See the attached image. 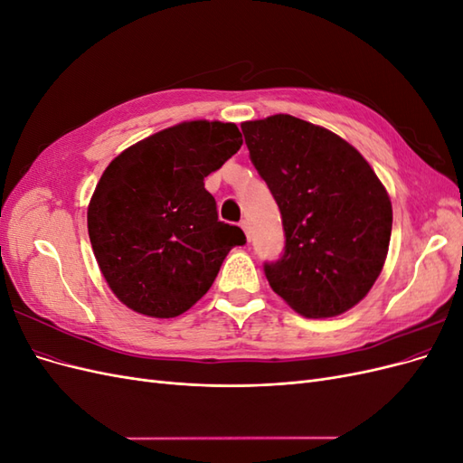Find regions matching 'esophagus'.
I'll return each instance as SVG.
<instances>
[{"label":"esophagus","instance_id":"esophagus-1","mask_svg":"<svg viewBox=\"0 0 463 463\" xmlns=\"http://www.w3.org/2000/svg\"><path fill=\"white\" fill-rule=\"evenodd\" d=\"M241 230L245 232V235H247V240H249V233H250V232H249V222H247V220H243V222H241Z\"/></svg>","mask_w":463,"mask_h":463}]
</instances>
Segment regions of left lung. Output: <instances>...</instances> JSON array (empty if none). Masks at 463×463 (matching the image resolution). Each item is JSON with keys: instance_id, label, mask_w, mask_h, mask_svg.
I'll list each match as a JSON object with an SVG mask.
<instances>
[{"instance_id": "1", "label": "left lung", "mask_w": 463, "mask_h": 463, "mask_svg": "<svg viewBox=\"0 0 463 463\" xmlns=\"http://www.w3.org/2000/svg\"><path fill=\"white\" fill-rule=\"evenodd\" d=\"M250 162L278 203L284 255L270 288L307 318L338 317L367 296L392 233V203L359 150L288 114L241 123Z\"/></svg>"}]
</instances>
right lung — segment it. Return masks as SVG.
<instances>
[{
    "label": "right lung",
    "mask_w": 463,
    "mask_h": 463,
    "mask_svg": "<svg viewBox=\"0 0 463 463\" xmlns=\"http://www.w3.org/2000/svg\"><path fill=\"white\" fill-rule=\"evenodd\" d=\"M235 123L184 121L125 148L89 203V237L116 298L135 313L172 318L213 286L241 228L218 220L204 177L241 148Z\"/></svg>",
    "instance_id": "right-lung-1"
}]
</instances>
